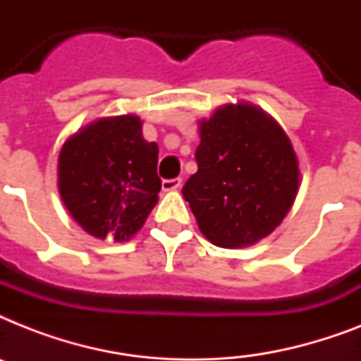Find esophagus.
<instances>
[{
  "label": "esophagus",
  "mask_w": 361,
  "mask_h": 361,
  "mask_svg": "<svg viewBox=\"0 0 361 361\" xmlns=\"http://www.w3.org/2000/svg\"><path fill=\"white\" fill-rule=\"evenodd\" d=\"M181 187L180 178H174V180H163V191H178Z\"/></svg>",
  "instance_id": "esophagus-1"
}]
</instances>
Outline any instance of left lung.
Instances as JSON below:
<instances>
[{
    "mask_svg": "<svg viewBox=\"0 0 361 361\" xmlns=\"http://www.w3.org/2000/svg\"><path fill=\"white\" fill-rule=\"evenodd\" d=\"M198 170L181 189L198 228L217 247L255 245L283 223L300 191L290 138L245 101L198 121Z\"/></svg>",
    "mask_w": 361,
    "mask_h": 361,
    "instance_id": "left-lung-1",
    "label": "left lung"
}]
</instances>
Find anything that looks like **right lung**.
Returning a JSON list of instances; mask_svg holds the SVG:
<instances>
[{"label": "right lung", "mask_w": 361, "mask_h": 361, "mask_svg": "<svg viewBox=\"0 0 361 361\" xmlns=\"http://www.w3.org/2000/svg\"><path fill=\"white\" fill-rule=\"evenodd\" d=\"M157 159L159 146L144 140L138 116L99 118L59 149V197L90 236L129 241L159 200Z\"/></svg>", "instance_id": "obj_1"}]
</instances>
